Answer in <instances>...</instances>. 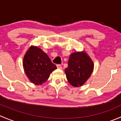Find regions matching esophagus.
Instances as JSON below:
<instances>
[{
  "mask_svg": "<svg viewBox=\"0 0 121 121\" xmlns=\"http://www.w3.org/2000/svg\"><path fill=\"white\" fill-rule=\"evenodd\" d=\"M57 67L58 68H59V69H62V66L60 65V64H57Z\"/></svg>",
  "mask_w": 121,
  "mask_h": 121,
  "instance_id": "1",
  "label": "esophagus"
}]
</instances>
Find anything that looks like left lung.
Masks as SVG:
<instances>
[{"label":"left lung","mask_w":121,"mask_h":121,"mask_svg":"<svg viewBox=\"0 0 121 121\" xmlns=\"http://www.w3.org/2000/svg\"><path fill=\"white\" fill-rule=\"evenodd\" d=\"M94 63L85 52L70 55L65 73L68 82L75 87L82 86L93 71Z\"/></svg>","instance_id":"left-lung-1"}]
</instances>
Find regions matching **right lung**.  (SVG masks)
Masks as SVG:
<instances>
[{"instance_id":"right-lung-1","label":"right lung","mask_w":121,"mask_h":121,"mask_svg":"<svg viewBox=\"0 0 121 121\" xmlns=\"http://www.w3.org/2000/svg\"><path fill=\"white\" fill-rule=\"evenodd\" d=\"M23 65L26 75L36 85H41L46 82L51 73L57 69L47 54L41 48L33 46L24 55Z\"/></svg>"}]
</instances>
